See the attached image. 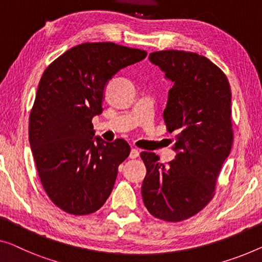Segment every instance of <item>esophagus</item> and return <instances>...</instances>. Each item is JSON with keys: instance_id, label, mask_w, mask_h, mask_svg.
Wrapping results in <instances>:
<instances>
[{"instance_id": "1", "label": "esophagus", "mask_w": 262, "mask_h": 262, "mask_svg": "<svg viewBox=\"0 0 262 262\" xmlns=\"http://www.w3.org/2000/svg\"><path fill=\"white\" fill-rule=\"evenodd\" d=\"M139 155H140V151H139V149H136V148H133V149L130 150L129 158H130V159H136V158H138Z\"/></svg>"}]
</instances>
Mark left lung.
I'll return each mask as SVG.
<instances>
[{
  "label": "left lung",
  "mask_w": 262,
  "mask_h": 262,
  "mask_svg": "<svg viewBox=\"0 0 262 262\" xmlns=\"http://www.w3.org/2000/svg\"><path fill=\"white\" fill-rule=\"evenodd\" d=\"M149 60L174 82L163 112L177 133L175 160L142 151L147 168L141 192L151 215L180 222L196 215L215 195L216 181L233 144L232 93L225 73L208 58L183 50H161Z\"/></svg>",
  "instance_id": "1"
}]
</instances>
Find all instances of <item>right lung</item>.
Returning <instances> with one entry per match:
<instances>
[{
    "mask_svg": "<svg viewBox=\"0 0 262 262\" xmlns=\"http://www.w3.org/2000/svg\"><path fill=\"white\" fill-rule=\"evenodd\" d=\"M147 53L113 42H87L54 60L42 74L29 115V142L43 189L73 215L96 212L111 195L130 153L123 139L93 138L103 91L116 72Z\"/></svg>",
    "mask_w": 262,
    "mask_h": 262,
    "instance_id": "add662e5",
    "label": "right lung"
}]
</instances>
